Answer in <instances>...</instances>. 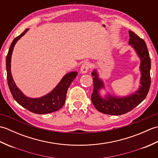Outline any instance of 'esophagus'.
<instances>
[{"instance_id": "obj_1", "label": "esophagus", "mask_w": 158, "mask_h": 158, "mask_svg": "<svg viewBox=\"0 0 158 158\" xmlns=\"http://www.w3.org/2000/svg\"><path fill=\"white\" fill-rule=\"evenodd\" d=\"M90 68V63L89 62H85L83 64L81 67V73H86L88 71V70Z\"/></svg>"}]
</instances>
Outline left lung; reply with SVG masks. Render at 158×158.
I'll list each match as a JSON object with an SVG mask.
<instances>
[{"instance_id": "obj_1", "label": "left lung", "mask_w": 158, "mask_h": 158, "mask_svg": "<svg viewBox=\"0 0 158 158\" xmlns=\"http://www.w3.org/2000/svg\"><path fill=\"white\" fill-rule=\"evenodd\" d=\"M129 44L133 47L140 59V69L141 71V78L139 89L129 96L123 98H116L110 95L106 96L105 98H102L99 94V90L104 88L102 80L98 78L96 70L92 73L94 76V90L91 96V100L95 108L105 114L112 115H119L125 114L135 109L143 101L149 92L151 85V59L148 49L145 41L140 39L132 31H129Z\"/></svg>"}]
</instances>
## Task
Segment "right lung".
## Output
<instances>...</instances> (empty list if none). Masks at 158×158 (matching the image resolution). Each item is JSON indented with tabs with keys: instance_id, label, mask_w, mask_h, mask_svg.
<instances>
[{
	"instance_id": "right-lung-1",
	"label": "right lung",
	"mask_w": 158,
	"mask_h": 158,
	"mask_svg": "<svg viewBox=\"0 0 158 158\" xmlns=\"http://www.w3.org/2000/svg\"><path fill=\"white\" fill-rule=\"evenodd\" d=\"M28 29H26L21 35L17 36L11 43L6 58V78L11 94L15 101L22 106L36 114H48L58 110L64 105L66 96L69 86L77 75V72H71L63 77L56 88L44 96L38 98H31L26 96L20 91L13 81L11 73V58L13 48L16 42L26 34Z\"/></svg>"
}]
</instances>
